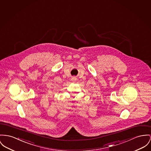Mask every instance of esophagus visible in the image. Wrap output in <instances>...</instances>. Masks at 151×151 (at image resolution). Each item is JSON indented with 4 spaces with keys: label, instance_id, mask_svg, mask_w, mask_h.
Wrapping results in <instances>:
<instances>
[{
    "label": "esophagus",
    "instance_id": "34e87169",
    "mask_svg": "<svg viewBox=\"0 0 151 151\" xmlns=\"http://www.w3.org/2000/svg\"><path fill=\"white\" fill-rule=\"evenodd\" d=\"M76 80H77V78H76V77H73L72 78V81H76Z\"/></svg>",
    "mask_w": 151,
    "mask_h": 151
}]
</instances>
